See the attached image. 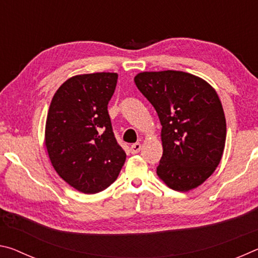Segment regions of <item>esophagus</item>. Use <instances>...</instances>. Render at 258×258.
<instances>
[{
	"label": "esophagus",
	"instance_id": "34e87169",
	"mask_svg": "<svg viewBox=\"0 0 258 258\" xmlns=\"http://www.w3.org/2000/svg\"><path fill=\"white\" fill-rule=\"evenodd\" d=\"M130 150L132 154H138V152H140V150H141V143H134V145L131 146Z\"/></svg>",
	"mask_w": 258,
	"mask_h": 258
}]
</instances>
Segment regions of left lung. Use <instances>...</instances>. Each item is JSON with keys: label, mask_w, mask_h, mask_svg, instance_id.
I'll use <instances>...</instances> for the list:
<instances>
[{"label": "left lung", "mask_w": 258, "mask_h": 258, "mask_svg": "<svg viewBox=\"0 0 258 258\" xmlns=\"http://www.w3.org/2000/svg\"><path fill=\"white\" fill-rule=\"evenodd\" d=\"M134 82L163 126L157 175L175 191L203 184L220 164L226 139L224 110L215 89L178 71L139 73Z\"/></svg>", "instance_id": "1"}]
</instances>
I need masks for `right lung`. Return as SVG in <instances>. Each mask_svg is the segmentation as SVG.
Returning <instances> with one entry per match:
<instances>
[{"label":"right lung","instance_id":"1","mask_svg":"<svg viewBox=\"0 0 258 258\" xmlns=\"http://www.w3.org/2000/svg\"><path fill=\"white\" fill-rule=\"evenodd\" d=\"M116 73L76 75L63 83L50 104L45 147L58 175L77 191L97 194L118 176L126 154L112 132L108 102Z\"/></svg>","mask_w":258,"mask_h":258}]
</instances>
